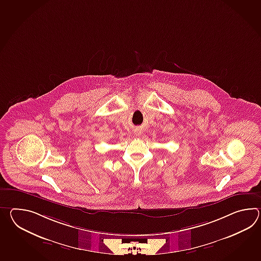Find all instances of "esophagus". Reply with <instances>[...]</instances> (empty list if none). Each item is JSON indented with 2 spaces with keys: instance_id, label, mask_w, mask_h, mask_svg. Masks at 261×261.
<instances>
[{
  "instance_id": "obj_1",
  "label": "esophagus",
  "mask_w": 261,
  "mask_h": 261,
  "mask_svg": "<svg viewBox=\"0 0 261 261\" xmlns=\"http://www.w3.org/2000/svg\"><path fill=\"white\" fill-rule=\"evenodd\" d=\"M136 135H137V136H140L141 132H140V131H136Z\"/></svg>"
}]
</instances>
